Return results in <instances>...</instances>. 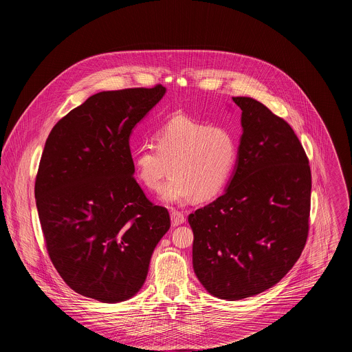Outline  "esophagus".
Returning a JSON list of instances; mask_svg holds the SVG:
<instances>
[{
	"label": "esophagus",
	"instance_id": "34e87169",
	"mask_svg": "<svg viewBox=\"0 0 352 352\" xmlns=\"http://www.w3.org/2000/svg\"><path fill=\"white\" fill-rule=\"evenodd\" d=\"M170 221H172V226H179V225L184 223L186 217L180 211H172L170 212Z\"/></svg>",
	"mask_w": 352,
	"mask_h": 352
}]
</instances>
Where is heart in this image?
I'll list each match as a JSON object with an SVG mask.
<instances>
[{
	"mask_svg": "<svg viewBox=\"0 0 352 352\" xmlns=\"http://www.w3.org/2000/svg\"><path fill=\"white\" fill-rule=\"evenodd\" d=\"M154 146L134 151L137 180L149 191L162 187L161 201L180 204L210 201L225 188L237 161L239 145L234 134L222 126L198 123L176 116L154 134Z\"/></svg>",
	"mask_w": 352,
	"mask_h": 352,
	"instance_id": "obj_1",
	"label": "heart"
}]
</instances>
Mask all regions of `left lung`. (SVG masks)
Segmentation results:
<instances>
[{
  "instance_id": "8db88e82",
  "label": "left lung",
  "mask_w": 352,
  "mask_h": 352,
  "mask_svg": "<svg viewBox=\"0 0 352 352\" xmlns=\"http://www.w3.org/2000/svg\"><path fill=\"white\" fill-rule=\"evenodd\" d=\"M243 134L218 199L190 214L192 265L203 287L228 301L276 285L297 263L309 230L310 166L287 122L252 98H233Z\"/></svg>"
}]
</instances>
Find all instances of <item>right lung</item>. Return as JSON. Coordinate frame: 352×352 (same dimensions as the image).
I'll use <instances>...</instances> for the list:
<instances>
[{"mask_svg": "<svg viewBox=\"0 0 352 352\" xmlns=\"http://www.w3.org/2000/svg\"><path fill=\"white\" fill-rule=\"evenodd\" d=\"M166 89L99 92L51 130L35 182L51 261L76 293L127 301L145 283L151 254L170 228L134 179L130 135Z\"/></svg>", "mask_w": 352, "mask_h": 352, "instance_id": "right-lung-1", "label": "right lung"}]
</instances>
